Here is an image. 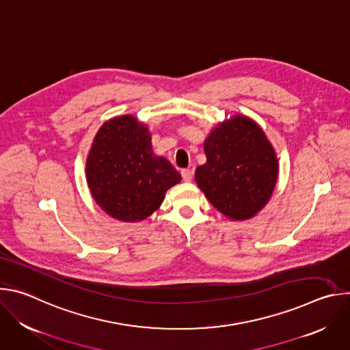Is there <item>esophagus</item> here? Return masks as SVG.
<instances>
[{
  "label": "esophagus",
  "instance_id": "obj_1",
  "mask_svg": "<svg viewBox=\"0 0 350 350\" xmlns=\"http://www.w3.org/2000/svg\"><path fill=\"white\" fill-rule=\"evenodd\" d=\"M192 176H193V174H192V170H191V169H183V170H181V177H183L184 181H187V183L191 181V180H192Z\"/></svg>",
  "mask_w": 350,
  "mask_h": 350
}]
</instances>
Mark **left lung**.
<instances>
[{
    "label": "left lung",
    "mask_w": 350,
    "mask_h": 350,
    "mask_svg": "<svg viewBox=\"0 0 350 350\" xmlns=\"http://www.w3.org/2000/svg\"><path fill=\"white\" fill-rule=\"evenodd\" d=\"M206 163L195 180L227 219L256 216L270 201L278 180V159L262 127L245 115L219 123L204 142Z\"/></svg>",
    "instance_id": "8db88e82"
}]
</instances>
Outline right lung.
Instances as JSON below:
<instances>
[{
    "label": "right lung",
    "mask_w": 350,
    "mask_h": 350,
    "mask_svg": "<svg viewBox=\"0 0 350 350\" xmlns=\"http://www.w3.org/2000/svg\"><path fill=\"white\" fill-rule=\"evenodd\" d=\"M148 126L131 115L99 127L85 162V178L96 205L111 217L134 223L162 205L166 191L181 176L152 151Z\"/></svg>",
    "instance_id": "right-lung-1"
}]
</instances>
